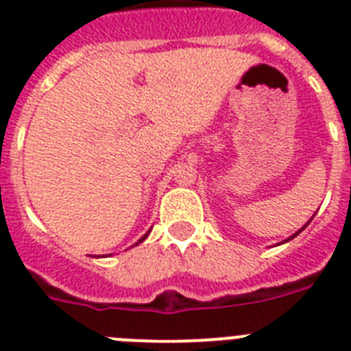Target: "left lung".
Listing matches in <instances>:
<instances>
[{"label": "left lung", "instance_id": "obj_1", "mask_svg": "<svg viewBox=\"0 0 351 351\" xmlns=\"http://www.w3.org/2000/svg\"><path fill=\"white\" fill-rule=\"evenodd\" d=\"M311 220H313V218H311ZM309 220V221H311ZM309 221H307V223H309ZM307 223H305V226L304 227H302V229L300 230H298V232H295V234H293V236H289V238H287L286 239V241H289V239H293V238H296V236H298V234H300V232H302V230H304L305 229V227H307ZM286 241H282V243H286Z\"/></svg>", "mask_w": 351, "mask_h": 351}]
</instances>
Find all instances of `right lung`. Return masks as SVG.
I'll list each match as a JSON object with an SVG mask.
<instances>
[{
    "mask_svg": "<svg viewBox=\"0 0 351 351\" xmlns=\"http://www.w3.org/2000/svg\"><path fill=\"white\" fill-rule=\"evenodd\" d=\"M149 232H151V230H149ZM149 232H147V234H145V236H142V238H140V239H138V241H136V243H134V245H138V243H142L143 239H145V238H147V236H149Z\"/></svg>",
    "mask_w": 351,
    "mask_h": 351,
    "instance_id": "obj_1",
    "label": "right lung"
}]
</instances>
